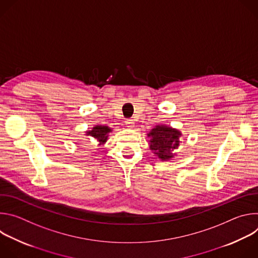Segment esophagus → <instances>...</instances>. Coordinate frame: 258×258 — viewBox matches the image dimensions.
Returning a JSON list of instances; mask_svg holds the SVG:
<instances>
[{
  "instance_id": "1",
  "label": "esophagus",
  "mask_w": 258,
  "mask_h": 258,
  "mask_svg": "<svg viewBox=\"0 0 258 258\" xmlns=\"http://www.w3.org/2000/svg\"><path fill=\"white\" fill-rule=\"evenodd\" d=\"M125 124L127 127H134L135 126V120L133 118H130V119H126L125 120Z\"/></svg>"
}]
</instances>
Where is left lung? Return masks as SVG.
Returning a JSON list of instances; mask_svg holds the SVG:
<instances>
[{"label": "left lung", "instance_id": "left-lung-1", "mask_svg": "<svg viewBox=\"0 0 258 258\" xmlns=\"http://www.w3.org/2000/svg\"><path fill=\"white\" fill-rule=\"evenodd\" d=\"M180 132L166 125H156L148 134L150 150L161 160H169L174 156L172 151L179 145Z\"/></svg>", "mask_w": 258, "mask_h": 258}]
</instances>
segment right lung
Here are the masks:
<instances>
[{
	"label": "right lung",
	"mask_w": 258,
	"mask_h": 258,
	"mask_svg": "<svg viewBox=\"0 0 258 258\" xmlns=\"http://www.w3.org/2000/svg\"><path fill=\"white\" fill-rule=\"evenodd\" d=\"M110 132H112V130L107 125H95L91 131L87 132V136L95 138L99 142V145H103L106 143Z\"/></svg>",
	"instance_id": "obj_1"
}]
</instances>
